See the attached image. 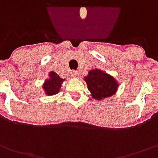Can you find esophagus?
Here are the masks:
<instances>
[{"instance_id": "obj_1", "label": "esophagus", "mask_w": 158, "mask_h": 158, "mask_svg": "<svg viewBox=\"0 0 158 158\" xmlns=\"http://www.w3.org/2000/svg\"><path fill=\"white\" fill-rule=\"evenodd\" d=\"M72 76H74V77H78L79 76V73L77 71H73L72 72Z\"/></svg>"}]
</instances>
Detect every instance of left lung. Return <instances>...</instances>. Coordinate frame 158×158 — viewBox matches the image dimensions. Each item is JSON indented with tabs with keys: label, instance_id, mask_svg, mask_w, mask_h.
<instances>
[{
	"label": "left lung",
	"instance_id": "obj_1",
	"mask_svg": "<svg viewBox=\"0 0 158 158\" xmlns=\"http://www.w3.org/2000/svg\"><path fill=\"white\" fill-rule=\"evenodd\" d=\"M84 80L92 98L97 100L114 95L118 87V83L114 77L98 69L89 71L88 76L84 77Z\"/></svg>",
	"mask_w": 158,
	"mask_h": 158
}]
</instances>
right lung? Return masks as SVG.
<instances>
[{
	"mask_svg": "<svg viewBox=\"0 0 158 158\" xmlns=\"http://www.w3.org/2000/svg\"><path fill=\"white\" fill-rule=\"evenodd\" d=\"M65 81V79L60 78L57 73L54 71H51L49 73V78L45 81V83L43 84V89L45 90V93L48 96L57 94L60 91L62 82Z\"/></svg>",
	"mask_w": 158,
	"mask_h": 158,
	"instance_id": "obj_1",
	"label": "right lung"
}]
</instances>
